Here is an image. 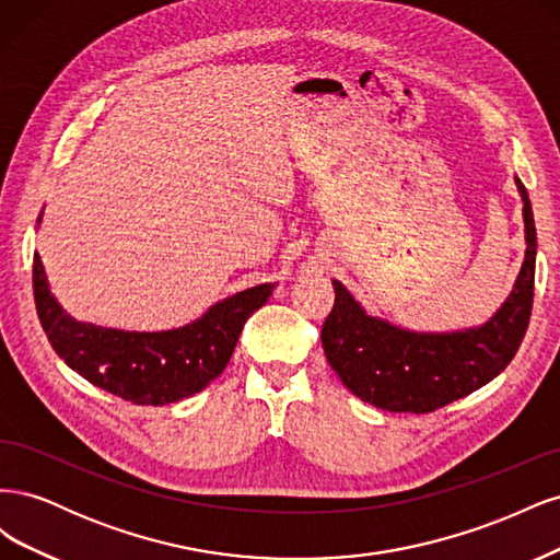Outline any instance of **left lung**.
Here are the masks:
<instances>
[{
    "label": "left lung",
    "instance_id": "obj_1",
    "mask_svg": "<svg viewBox=\"0 0 560 560\" xmlns=\"http://www.w3.org/2000/svg\"><path fill=\"white\" fill-rule=\"evenodd\" d=\"M516 186L528 247L510 299L486 325L444 334L401 329L366 315L334 280L336 301L322 327V348L354 397L393 413H430L471 395L514 360L530 322L537 254L530 198L518 177Z\"/></svg>",
    "mask_w": 560,
    "mask_h": 560
}]
</instances>
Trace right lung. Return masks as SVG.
I'll return each mask as SVG.
<instances>
[{
	"instance_id": "obj_1",
	"label": "right lung",
	"mask_w": 560,
	"mask_h": 560,
	"mask_svg": "<svg viewBox=\"0 0 560 560\" xmlns=\"http://www.w3.org/2000/svg\"><path fill=\"white\" fill-rule=\"evenodd\" d=\"M32 287L39 322L58 358L89 383L140 406L173 404L206 389L226 369L247 317L276 290L273 282L252 287L179 329L121 331L67 315L48 290L39 254L32 264Z\"/></svg>"
}]
</instances>
